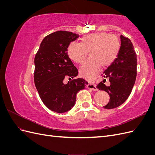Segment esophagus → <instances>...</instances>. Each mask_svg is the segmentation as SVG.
<instances>
[{
    "mask_svg": "<svg viewBox=\"0 0 155 155\" xmlns=\"http://www.w3.org/2000/svg\"><path fill=\"white\" fill-rule=\"evenodd\" d=\"M87 88L88 89H91V90H92V91H97V88L96 86L92 83H88L87 85Z\"/></svg>",
    "mask_w": 155,
    "mask_h": 155,
    "instance_id": "34e87169",
    "label": "esophagus"
}]
</instances>
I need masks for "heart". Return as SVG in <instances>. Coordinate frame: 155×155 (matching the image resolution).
<instances>
[{
    "instance_id": "b5f03b06",
    "label": "heart",
    "mask_w": 155,
    "mask_h": 155,
    "mask_svg": "<svg viewBox=\"0 0 155 155\" xmlns=\"http://www.w3.org/2000/svg\"><path fill=\"white\" fill-rule=\"evenodd\" d=\"M120 48V42L118 37L109 33L99 32L83 36L81 43H70L67 53L73 61L82 64L90 50L91 58L83 65L80 71L84 78L91 81L96 77L101 66L105 68L114 61Z\"/></svg>"
}]
</instances>
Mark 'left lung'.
<instances>
[{"instance_id": "obj_1", "label": "left lung", "mask_w": 155, "mask_h": 155, "mask_svg": "<svg viewBox=\"0 0 155 155\" xmlns=\"http://www.w3.org/2000/svg\"><path fill=\"white\" fill-rule=\"evenodd\" d=\"M121 46L114 61L103 73L104 78H109V85H105V79L97 85L100 91L107 92L110 101L104 106L110 109L118 107L127 100L137 78V57L130 40L120 35Z\"/></svg>"}]
</instances>
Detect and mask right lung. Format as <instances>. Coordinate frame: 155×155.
<instances>
[{
	"mask_svg": "<svg viewBox=\"0 0 155 155\" xmlns=\"http://www.w3.org/2000/svg\"><path fill=\"white\" fill-rule=\"evenodd\" d=\"M78 37V34L70 31L54 32L45 37L35 57V87L43 104L58 113L71 109L77 93L88 83L82 78L63 83L64 78L73 79L78 74L67 53L69 43Z\"/></svg>",
	"mask_w": 155,
	"mask_h": 155,
	"instance_id": "right-lung-1",
	"label": "right lung"
}]
</instances>
